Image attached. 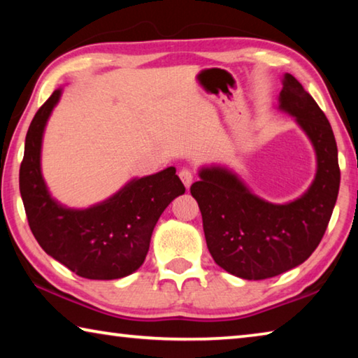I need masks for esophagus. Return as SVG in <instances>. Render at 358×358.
I'll use <instances>...</instances> for the list:
<instances>
[{"instance_id": "34e87169", "label": "esophagus", "mask_w": 358, "mask_h": 358, "mask_svg": "<svg viewBox=\"0 0 358 358\" xmlns=\"http://www.w3.org/2000/svg\"><path fill=\"white\" fill-rule=\"evenodd\" d=\"M178 177H180L181 181H183L186 189H189L191 185H192V180H194V173L189 171V169H181Z\"/></svg>"}]
</instances>
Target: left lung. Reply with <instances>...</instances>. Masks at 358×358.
Returning <instances> with one entry per match:
<instances>
[{
	"instance_id": "8db88e82",
	"label": "left lung",
	"mask_w": 358,
	"mask_h": 358,
	"mask_svg": "<svg viewBox=\"0 0 358 358\" xmlns=\"http://www.w3.org/2000/svg\"><path fill=\"white\" fill-rule=\"evenodd\" d=\"M278 110L294 117L316 153V175L300 197L273 203L224 166H203L191 186L215 262L243 280H266L305 262L322 240L339 191L338 148L313 96L284 74Z\"/></svg>"
}]
</instances>
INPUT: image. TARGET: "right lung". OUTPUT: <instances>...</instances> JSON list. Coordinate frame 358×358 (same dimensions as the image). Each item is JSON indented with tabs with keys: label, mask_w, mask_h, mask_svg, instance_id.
Instances as JSON below:
<instances>
[{
	"label": "right lung",
	"mask_w": 358,
	"mask_h": 358,
	"mask_svg": "<svg viewBox=\"0 0 358 358\" xmlns=\"http://www.w3.org/2000/svg\"><path fill=\"white\" fill-rule=\"evenodd\" d=\"M52 93L29 124L20 166V194L29 229L42 250L88 280H118L141 268L157 220L185 186L175 167L132 178L106 201L69 208L52 197L41 169L47 121L62 98Z\"/></svg>",
	"instance_id": "1"
}]
</instances>
